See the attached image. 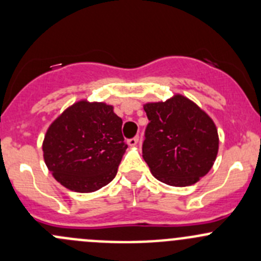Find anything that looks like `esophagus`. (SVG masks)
<instances>
[{
	"mask_svg": "<svg viewBox=\"0 0 261 261\" xmlns=\"http://www.w3.org/2000/svg\"><path fill=\"white\" fill-rule=\"evenodd\" d=\"M127 144L130 146H136L139 144V136H135V138H133V139H130V140L127 141Z\"/></svg>",
	"mask_w": 261,
	"mask_h": 261,
	"instance_id": "obj_1",
	"label": "esophagus"
}]
</instances>
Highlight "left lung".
Listing matches in <instances>:
<instances>
[{
	"label": "left lung",
	"instance_id": "left-lung-1",
	"mask_svg": "<svg viewBox=\"0 0 261 261\" xmlns=\"http://www.w3.org/2000/svg\"><path fill=\"white\" fill-rule=\"evenodd\" d=\"M149 125L143 158L158 180L173 187L197 183L211 170L218 152L215 122L183 94L144 105Z\"/></svg>",
	"mask_w": 261,
	"mask_h": 261
}]
</instances>
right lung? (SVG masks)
<instances>
[{"label":"right lung","mask_w":261,"mask_h":261,"mask_svg":"<svg viewBox=\"0 0 261 261\" xmlns=\"http://www.w3.org/2000/svg\"><path fill=\"white\" fill-rule=\"evenodd\" d=\"M114 106L81 99L48 127L43 156L53 177L78 193L96 192L117 174L127 145Z\"/></svg>","instance_id":"add662e5"}]
</instances>
